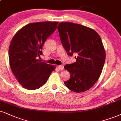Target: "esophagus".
<instances>
[{"instance_id":"obj_1","label":"esophagus","mask_w":121,"mask_h":121,"mask_svg":"<svg viewBox=\"0 0 121 121\" xmlns=\"http://www.w3.org/2000/svg\"><path fill=\"white\" fill-rule=\"evenodd\" d=\"M58 69L59 70H62L64 69V66L63 65L58 66Z\"/></svg>"}]
</instances>
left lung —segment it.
I'll list each match as a JSON object with an SVG mask.
<instances>
[{"label":"left lung","mask_w":121,"mask_h":121,"mask_svg":"<svg viewBox=\"0 0 121 121\" xmlns=\"http://www.w3.org/2000/svg\"><path fill=\"white\" fill-rule=\"evenodd\" d=\"M62 45L68 54L76 53V62L64 66L70 79L64 82L76 93L91 89L100 77L105 60L100 37L89 27L71 22H61L57 27Z\"/></svg>","instance_id":"obj_1"}]
</instances>
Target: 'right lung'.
<instances>
[{"label": "right lung", "instance_id": "obj_1", "mask_svg": "<svg viewBox=\"0 0 121 121\" xmlns=\"http://www.w3.org/2000/svg\"><path fill=\"white\" fill-rule=\"evenodd\" d=\"M59 22L32 23L15 34L9 47L12 73L23 88L35 90L43 85L55 69V65L41 61L42 48L47 38L55 31Z\"/></svg>", "mask_w": 121, "mask_h": 121}]
</instances>
